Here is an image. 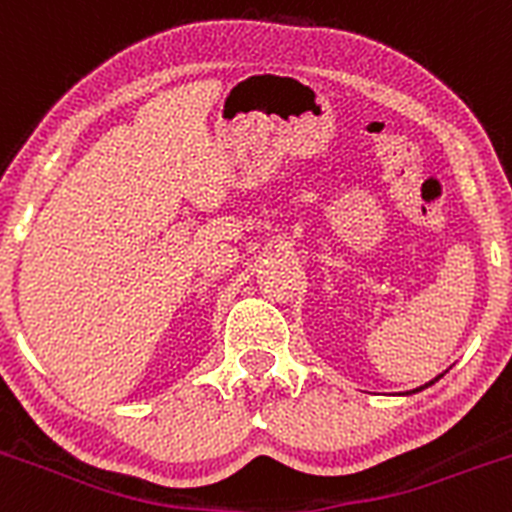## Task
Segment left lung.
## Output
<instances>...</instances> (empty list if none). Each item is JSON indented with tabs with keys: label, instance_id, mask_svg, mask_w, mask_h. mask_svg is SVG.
Segmentation results:
<instances>
[{
	"label": "left lung",
	"instance_id": "obj_1",
	"mask_svg": "<svg viewBox=\"0 0 512 512\" xmlns=\"http://www.w3.org/2000/svg\"><path fill=\"white\" fill-rule=\"evenodd\" d=\"M428 386H430V383H428Z\"/></svg>",
	"mask_w": 512,
	"mask_h": 512
}]
</instances>
